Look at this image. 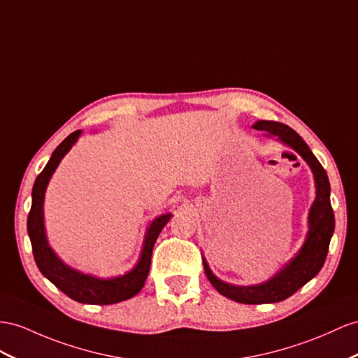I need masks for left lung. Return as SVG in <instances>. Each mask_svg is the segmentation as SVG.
Masks as SVG:
<instances>
[{
    "mask_svg": "<svg viewBox=\"0 0 358 358\" xmlns=\"http://www.w3.org/2000/svg\"><path fill=\"white\" fill-rule=\"evenodd\" d=\"M254 128L277 136L280 141L292 146L310 164L315 173L316 199L310 212V231L307 241L290 264L275 275L272 280L260 284V286H231V284L217 280L207 266L206 260H203V263L208 281L221 295L241 302V304H269V302H278L292 296L322 269L329 241L334 233V213L331 201H329V181L327 172L315 157V154L310 151L308 145L302 141V137L289 125L275 121H259Z\"/></svg>",
    "mask_w": 358,
    "mask_h": 358,
    "instance_id": "1",
    "label": "left lung"
}]
</instances>
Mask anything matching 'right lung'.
Returning a JSON list of instances; mask_svg holds the SVG:
<instances>
[{"label":"right lung","instance_id":"obj_1","mask_svg":"<svg viewBox=\"0 0 358 358\" xmlns=\"http://www.w3.org/2000/svg\"><path fill=\"white\" fill-rule=\"evenodd\" d=\"M81 130L71 133L66 139L57 146L56 151L52 152L50 162L47 163V166L43 168L38 178H36L31 192V208L29 213V219H27V230H29V236L31 241L34 262L38 264L42 275H45L54 286L60 289L66 296L77 302L107 306L133 298L136 293L141 292L150 272L154 243L157 241L163 227L169 221L171 215H162L150 225L145 236L141 260L137 263V266L130 273L124 275V277L113 280H98L94 277H89V275L80 273L74 269L68 268L66 264H63L57 259V255L51 251L47 242V237H45L42 204L45 189H47L52 172L56 171L57 164L63 159V155L71 150V146L78 139Z\"/></svg>","mask_w":358,"mask_h":358}]
</instances>
